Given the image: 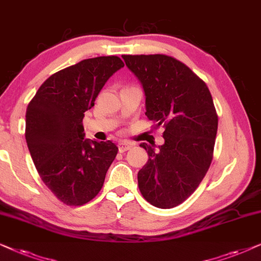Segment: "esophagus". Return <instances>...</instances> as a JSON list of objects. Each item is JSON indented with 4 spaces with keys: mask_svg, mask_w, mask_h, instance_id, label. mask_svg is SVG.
I'll list each match as a JSON object with an SVG mask.
<instances>
[{
    "mask_svg": "<svg viewBox=\"0 0 261 261\" xmlns=\"http://www.w3.org/2000/svg\"><path fill=\"white\" fill-rule=\"evenodd\" d=\"M131 147H133V144L131 143H128V142H119V143H118V149H119V151L120 152H124V151H126V150H128V149H130Z\"/></svg>",
    "mask_w": 261,
    "mask_h": 261,
    "instance_id": "1",
    "label": "esophagus"
}]
</instances>
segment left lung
<instances>
[{"instance_id":"8db88e82","label":"left lung","mask_w":261,"mask_h":261,"mask_svg":"<svg viewBox=\"0 0 261 261\" xmlns=\"http://www.w3.org/2000/svg\"><path fill=\"white\" fill-rule=\"evenodd\" d=\"M145 94V116L163 126L165 143H147L148 162L138 172L144 199L171 209L192 194L213 161L218 118L203 80L181 62L166 55H125Z\"/></svg>"}]
</instances>
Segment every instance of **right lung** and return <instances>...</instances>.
Listing matches in <instances>:
<instances>
[{
  "instance_id": "right-lung-1",
  "label": "right lung",
  "mask_w": 261,
  "mask_h": 261,
  "mask_svg": "<svg viewBox=\"0 0 261 261\" xmlns=\"http://www.w3.org/2000/svg\"><path fill=\"white\" fill-rule=\"evenodd\" d=\"M124 67L117 56L79 62L51 75L26 111V142L41 180L70 206L88 203L100 192L116 159L111 141L85 138L83 117L111 76Z\"/></svg>"
}]
</instances>
